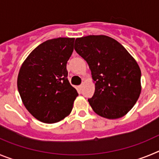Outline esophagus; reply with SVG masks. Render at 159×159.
I'll list each match as a JSON object with an SVG mask.
<instances>
[{"label": "esophagus", "mask_w": 159, "mask_h": 159, "mask_svg": "<svg viewBox=\"0 0 159 159\" xmlns=\"http://www.w3.org/2000/svg\"><path fill=\"white\" fill-rule=\"evenodd\" d=\"M78 88H79V90H82V88H83V84H81V85H80V86H78Z\"/></svg>", "instance_id": "esophagus-1"}]
</instances>
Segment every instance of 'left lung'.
Segmentation results:
<instances>
[{"instance_id": "left-lung-1", "label": "left lung", "mask_w": 159, "mask_h": 159, "mask_svg": "<svg viewBox=\"0 0 159 159\" xmlns=\"http://www.w3.org/2000/svg\"><path fill=\"white\" fill-rule=\"evenodd\" d=\"M75 50L86 60L95 82L88 99L94 111L109 119L125 116L141 93V70L121 43L109 36L76 38Z\"/></svg>"}]
</instances>
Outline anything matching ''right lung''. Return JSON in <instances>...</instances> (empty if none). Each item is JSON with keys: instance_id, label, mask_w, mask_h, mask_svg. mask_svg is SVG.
Listing matches in <instances>:
<instances>
[{"instance_id": "obj_1", "label": "right lung", "mask_w": 159, "mask_h": 159, "mask_svg": "<svg viewBox=\"0 0 159 159\" xmlns=\"http://www.w3.org/2000/svg\"><path fill=\"white\" fill-rule=\"evenodd\" d=\"M75 38L46 40L22 64L17 88L26 109L40 122L54 123L71 113L78 92L67 80Z\"/></svg>"}]
</instances>
